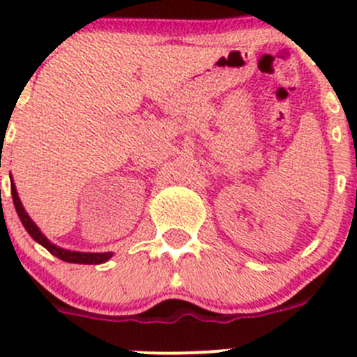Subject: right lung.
<instances>
[{"instance_id": "right-lung-1", "label": "right lung", "mask_w": 357, "mask_h": 357, "mask_svg": "<svg viewBox=\"0 0 357 357\" xmlns=\"http://www.w3.org/2000/svg\"><path fill=\"white\" fill-rule=\"evenodd\" d=\"M10 181H12V199H13V205H15V211L17 214H19L20 221H22L24 228L27 229L29 235L32 236V238L36 240V242L39 243V245H43L46 248L48 252H52L55 257L62 259V261L66 262H72V264H102V262H107L109 259L112 257V252H77V250H67V248H62V247H56L55 243L50 242L48 238H46L45 235L41 233V229L38 228V225H36L34 221L31 219V215L25 212L22 202L19 199V193H17V188H15V183H13L12 176H10Z\"/></svg>"}]
</instances>
